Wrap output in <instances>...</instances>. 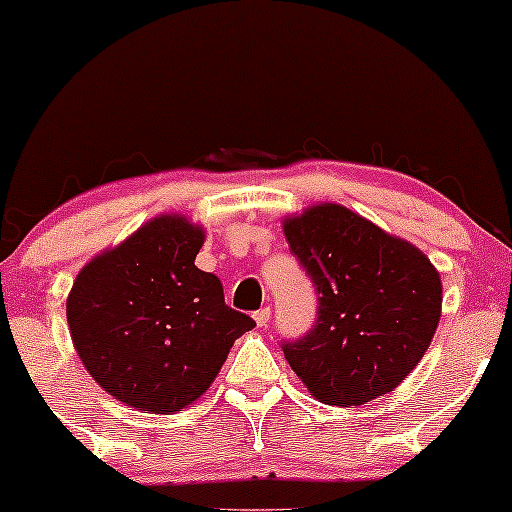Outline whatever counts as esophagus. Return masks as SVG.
<instances>
[{"label":"esophagus","mask_w":512,"mask_h":512,"mask_svg":"<svg viewBox=\"0 0 512 512\" xmlns=\"http://www.w3.org/2000/svg\"><path fill=\"white\" fill-rule=\"evenodd\" d=\"M252 317H255L257 327H264V325H267V322H269V317H272V310H269V308H262V310H257V313L252 315Z\"/></svg>","instance_id":"34e87169"}]
</instances>
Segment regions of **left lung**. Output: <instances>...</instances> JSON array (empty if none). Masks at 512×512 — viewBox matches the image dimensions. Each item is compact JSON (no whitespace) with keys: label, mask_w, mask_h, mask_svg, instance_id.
Segmentation results:
<instances>
[{"label":"left lung","mask_w":512,"mask_h":512,"mask_svg":"<svg viewBox=\"0 0 512 512\" xmlns=\"http://www.w3.org/2000/svg\"><path fill=\"white\" fill-rule=\"evenodd\" d=\"M281 226L320 303L313 330L281 344L293 373L315 399L337 407L395 390L436 334L438 269L409 240L342 204H313Z\"/></svg>","instance_id":"obj_1"}]
</instances>
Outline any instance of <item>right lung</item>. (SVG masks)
<instances>
[{
  "instance_id": "1",
  "label": "right lung",
  "mask_w": 512,
  "mask_h": 512,
  "mask_svg": "<svg viewBox=\"0 0 512 512\" xmlns=\"http://www.w3.org/2000/svg\"><path fill=\"white\" fill-rule=\"evenodd\" d=\"M207 231L158 214L76 274L67 325L76 354L108 395L144 414L197 402L255 320L223 301L195 257Z\"/></svg>"
}]
</instances>
